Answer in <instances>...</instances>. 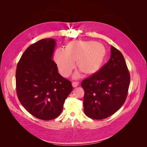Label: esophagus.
<instances>
[{
	"mask_svg": "<svg viewBox=\"0 0 147 147\" xmlns=\"http://www.w3.org/2000/svg\"><path fill=\"white\" fill-rule=\"evenodd\" d=\"M78 84L79 83L77 82H72V86L74 88H76L78 86Z\"/></svg>",
	"mask_w": 147,
	"mask_h": 147,
	"instance_id": "34e87169",
	"label": "esophagus"
}]
</instances>
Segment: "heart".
<instances>
[{"instance_id": "b5f03b06", "label": "heart", "mask_w": 147, "mask_h": 147, "mask_svg": "<svg viewBox=\"0 0 147 147\" xmlns=\"http://www.w3.org/2000/svg\"><path fill=\"white\" fill-rule=\"evenodd\" d=\"M106 56V49L100 43L74 40L66 43L64 50L57 49L53 58L62 76L68 77L76 63L77 69L83 76L90 77L100 70Z\"/></svg>"}]
</instances>
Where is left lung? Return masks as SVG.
Returning <instances> with one entry per match:
<instances>
[{
  "label": "left lung",
  "mask_w": 147,
  "mask_h": 147,
  "mask_svg": "<svg viewBox=\"0 0 147 147\" xmlns=\"http://www.w3.org/2000/svg\"><path fill=\"white\" fill-rule=\"evenodd\" d=\"M130 74L122 53L111 46L109 61L97 74L84 79V112L92 119L108 118L121 107L127 96Z\"/></svg>",
  "instance_id": "8db88e82"
}]
</instances>
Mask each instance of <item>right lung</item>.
<instances>
[{"instance_id":"1","label":"right lung","mask_w":147,"mask_h":147,"mask_svg":"<svg viewBox=\"0 0 147 147\" xmlns=\"http://www.w3.org/2000/svg\"><path fill=\"white\" fill-rule=\"evenodd\" d=\"M56 42L44 38L30 45L17 64L16 89L20 103L34 117L50 120L61 113L73 88L52 59Z\"/></svg>"}]
</instances>
